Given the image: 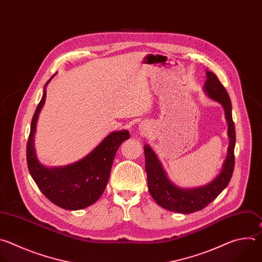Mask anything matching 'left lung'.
Wrapping results in <instances>:
<instances>
[{"label":"left lung","mask_w":262,"mask_h":262,"mask_svg":"<svg viewBox=\"0 0 262 262\" xmlns=\"http://www.w3.org/2000/svg\"><path fill=\"white\" fill-rule=\"evenodd\" d=\"M206 76L204 91L212 99L222 104L228 123L229 145L221 173L213 182L203 187L194 189L179 188L169 182L154 150L148 145H144L148 191L160 206L176 213L191 214L201 211L227 187L234 169L235 129L231 115V101L226 89L213 72L207 71Z\"/></svg>","instance_id":"left-lung-1"}]
</instances>
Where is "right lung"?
Segmentation results:
<instances>
[{"mask_svg":"<svg viewBox=\"0 0 262 262\" xmlns=\"http://www.w3.org/2000/svg\"><path fill=\"white\" fill-rule=\"evenodd\" d=\"M45 97L46 90L31 123L27 143L28 168L40 191L52 203L65 210H81L96 202L105 190L117 150L123 141L130 138V133L127 130L112 132L83 159L71 165L47 168L39 163L34 149L36 123Z\"/></svg>","mask_w":262,"mask_h":262,"instance_id":"add662e5","label":"right lung"}]
</instances>
